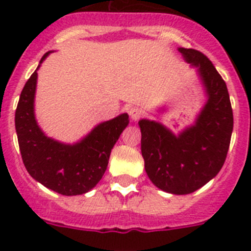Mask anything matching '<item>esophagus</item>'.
<instances>
[{
    "mask_svg": "<svg viewBox=\"0 0 251 251\" xmlns=\"http://www.w3.org/2000/svg\"><path fill=\"white\" fill-rule=\"evenodd\" d=\"M129 115L133 121H138L142 115H143V110L141 108H138V106H133V108L129 109Z\"/></svg>",
    "mask_w": 251,
    "mask_h": 251,
    "instance_id": "1",
    "label": "esophagus"
}]
</instances>
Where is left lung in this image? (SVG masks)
<instances>
[{
  "label": "left lung",
  "mask_w": 251,
  "mask_h": 251,
  "mask_svg": "<svg viewBox=\"0 0 251 251\" xmlns=\"http://www.w3.org/2000/svg\"><path fill=\"white\" fill-rule=\"evenodd\" d=\"M178 51L199 69L207 103L196 123L178 136L157 122L142 119L138 124L142 156L151 181L168 194L187 195L220 172L229 151L234 117L226 83L214 64L194 49Z\"/></svg>",
  "instance_id": "1"
}]
</instances>
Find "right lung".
<instances>
[{
	"instance_id": "right-lung-1",
	"label": "right lung",
	"mask_w": 251,
	"mask_h": 251,
	"mask_svg": "<svg viewBox=\"0 0 251 251\" xmlns=\"http://www.w3.org/2000/svg\"><path fill=\"white\" fill-rule=\"evenodd\" d=\"M49 55L46 52L41 61ZM37 73L22 89L15 114L20 152L26 170L37 182L65 196L83 195L99 182L108 167L110 152L127 127L128 114L103 122L75 145L49 138L37 126L34 98Z\"/></svg>"
}]
</instances>
